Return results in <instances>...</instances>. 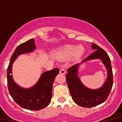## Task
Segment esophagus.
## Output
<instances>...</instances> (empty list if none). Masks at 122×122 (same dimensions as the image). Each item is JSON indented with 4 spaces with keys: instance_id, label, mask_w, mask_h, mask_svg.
I'll return each mask as SVG.
<instances>
[{
    "instance_id": "1",
    "label": "esophagus",
    "mask_w": 122,
    "mask_h": 122,
    "mask_svg": "<svg viewBox=\"0 0 122 122\" xmlns=\"http://www.w3.org/2000/svg\"><path fill=\"white\" fill-rule=\"evenodd\" d=\"M59 73H61V74L65 75V73H66V70H65V69L64 68H61L60 70H59Z\"/></svg>"
}]
</instances>
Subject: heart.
<instances>
[{
    "mask_svg": "<svg viewBox=\"0 0 122 122\" xmlns=\"http://www.w3.org/2000/svg\"><path fill=\"white\" fill-rule=\"evenodd\" d=\"M84 53V49L82 46L76 47L73 45H66L57 49L54 52V57L59 60H66L72 57L75 61L78 60L81 58Z\"/></svg>",
    "mask_w": 122,
    "mask_h": 122,
    "instance_id": "heart-1",
    "label": "heart"
}]
</instances>
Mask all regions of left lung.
<instances>
[{"mask_svg":"<svg viewBox=\"0 0 122 122\" xmlns=\"http://www.w3.org/2000/svg\"><path fill=\"white\" fill-rule=\"evenodd\" d=\"M91 47L95 51L83 59L81 63L95 59H100L102 61L108 73L107 79L102 87L97 89H91L81 83L78 76V68L80 63L68 69V73L66 75L67 85L73 100L76 104L84 108H91L104 102L110 94L113 83L112 64L108 54L102 48L94 43Z\"/></svg>","mask_w":122,"mask_h":122,"instance_id":"obj_1","label":"left lung"}]
</instances>
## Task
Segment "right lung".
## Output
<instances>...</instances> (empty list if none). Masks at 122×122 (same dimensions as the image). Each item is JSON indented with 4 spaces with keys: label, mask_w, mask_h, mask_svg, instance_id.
I'll return each instance as SVG.
<instances>
[{
    "label": "right lung",
    "mask_w": 122,
    "mask_h": 122,
    "mask_svg": "<svg viewBox=\"0 0 122 122\" xmlns=\"http://www.w3.org/2000/svg\"><path fill=\"white\" fill-rule=\"evenodd\" d=\"M35 48L34 39L18 46L10 57L7 70V86L10 96L21 107L30 110H42L49 104L52 97L54 80L59 71V69L56 68L43 73L37 83L29 89L22 88L15 83L12 75L14 61L19 55L31 52Z\"/></svg>",
    "instance_id": "1"
}]
</instances>
